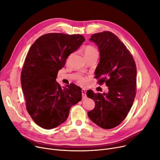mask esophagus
I'll return each mask as SVG.
<instances>
[{"instance_id":"1","label":"esophagus","mask_w":160,"mask_h":160,"mask_svg":"<svg viewBox=\"0 0 160 160\" xmlns=\"http://www.w3.org/2000/svg\"><path fill=\"white\" fill-rule=\"evenodd\" d=\"M82 98H83V99H84L86 97V91L85 89H82Z\"/></svg>"}]
</instances>
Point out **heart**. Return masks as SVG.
Masks as SVG:
<instances>
[{
  "mask_svg": "<svg viewBox=\"0 0 160 160\" xmlns=\"http://www.w3.org/2000/svg\"><path fill=\"white\" fill-rule=\"evenodd\" d=\"M98 55V51H97L93 46H87L84 48V56L85 58L87 56H90V55ZM78 82L81 85H84L88 82V79L86 77H84L82 76H78L76 78Z\"/></svg>",
  "mask_w": 160,
  "mask_h": 160,
  "instance_id": "b5f03b06",
  "label": "heart"
}]
</instances>
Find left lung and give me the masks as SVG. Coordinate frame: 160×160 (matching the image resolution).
<instances>
[{
  "label": "left lung",
  "instance_id": "8db88e82",
  "mask_svg": "<svg viewBox=\"0 0 160 160\" xmlns=\"http://www.w3.org/2000/svg\"><path fill=\"white\" fill-rule=\"evenodd\" d=\"M98 46L100 61L95 71L98 83L105 82L108 92L87 96L95 101V108L88 112L93 123L105 129L118 126L126 118L136 95L137 68L126 46L109 31L93 34L89 38Z\"/></svg>",
  "mask_w": 160,
  "mask_h": 160
}]
</instances>
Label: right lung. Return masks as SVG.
<instances>
[{"instance_id":"right-lung-1","label":"right lung","mask_w":160,"mask_h":160,"mask_svg":"<svg viewBox=\"0 0 160 160\" xmlns=\"http://www.w3.org/2000/svg\"><path fill=\"white\" fill-rule=\"evenodd\" d=\"M85 41L80 34L48 33L30 48L21 74L26 108L38 126L51 129L64 123L71 107L82 100V89L74 84L61 87L58 71L71 53Z\"/></svg>"}]
</instances>
